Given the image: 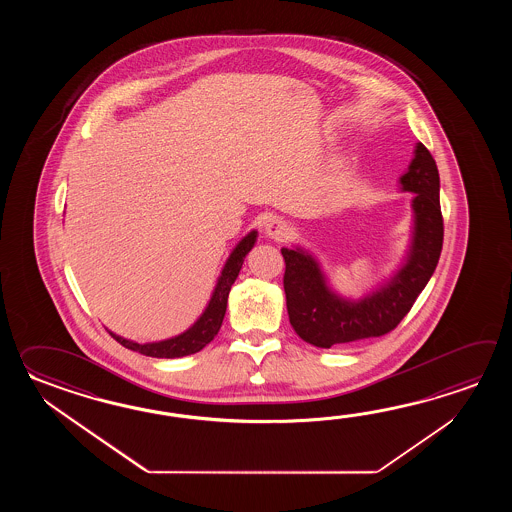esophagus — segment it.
Segmentation results:
<instances>
[{"label": "esophagus", "mask_w": 512, "mask_h": 512, "mask_svg": "<svg viewBox=\"0 0 512 512\" xmlns=\"http://www.w3.org/2000/svg\"><path fill=\"white\" fill-rule=\"evenodd\" d=\"M265 234L272 238V240H283V238H287V234H289V225H287V221H283L280 218H272L271 221H267V225H265Z\"/></svg>", "instance_id": "esophagus-1"}]
</instances>
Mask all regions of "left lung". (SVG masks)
Returning <instances> with one entry per match:
<instances>
[{
	"label": "left lung",
	"instance_id": "8db88e82",
	"mask_svg": "<svg viewBox=\"0 0 512 512\" xmlns=\"http://www.w3.org/2000/svg\"><path fill=\"white\" fill-rule=\"evenodd\" d=\"M404 192H414V240L403 267L375 293L357 302L327 287L318 261L302 249H282L283 289L296 335L316 348H333L382 337L399 326L434 274L443 249L439 172L432 153L417 142L415 157L401 177Z\"/></svg>",
	"mask_w": 512,
	"mask_h": 512
}]
</instances>
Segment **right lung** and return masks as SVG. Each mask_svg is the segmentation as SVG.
I'll use <instances>...</instances> for the list:
<instances>
[{
  "label": "right lung",
  "mask_w": 512,
  "mask_h": 512,
  "mask_svg": "<svg viewBox=\"0 0 512 512\" xmlns=\"http://www.w3.org/2000/svg\"><path fill=\"white\" fill-rule=\"evenodd\" d=\"M258 232L252 230L243 240L236 245V249L232 251L229 260L225 263L221 276H219L218 285L212 293V298L208 302L205 313L199 316L194 326L186 329L185 333H181L179 337L168 338L161 342H152V344H137L126 338L119 337L115 333L109 331V335L115 338L124 348L131 351H139L146 357H155V359H177V357H186L197 353L207 346L210 340L218 335L219 327L223 324V316L227 311V300H229L230 287L236 282L238 274H240L241 265L245 256L249 254L254 243H256Z\"/></svg>",
  "instance_id": "add662e5"
}]
</instances>
